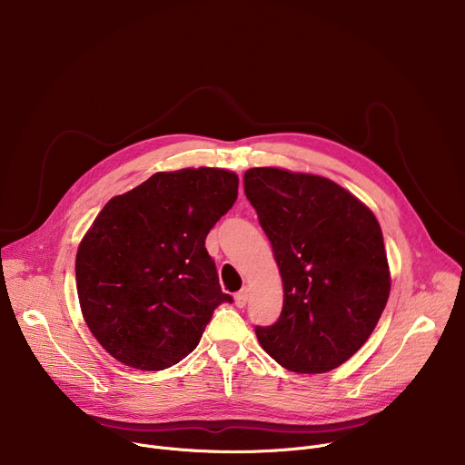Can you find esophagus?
<instances>
[{"label": "esophagus", "instance_id": "34e87169", "mask_svg": "<svg viewBox=\"0 0 465 465\" xmlns=\"http://www.w3.org/2000/svg\"><path fill=\"white\" fill-rule=\"evenodd\" d=\"M233 298H235V305H237L239 309H242V307L246 305V302H248V291L242 289V291H239Z\"/></svg>", "mask_w": 465, "mask_h": 465}]
</instances>
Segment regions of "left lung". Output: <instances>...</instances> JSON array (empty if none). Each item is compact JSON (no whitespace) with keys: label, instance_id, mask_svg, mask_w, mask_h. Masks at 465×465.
<instances>
[{"label":"left lung","instance_id":"1","mask_svg":"<svg viewBox=\"0 0 465 465\" xmlns=\"http://www.w3.org/2000/svg\"><path fill=\"white\" fill-rule=\"evenodd\" d=\"M244 194L283 280L276 323L255 325L261 348L296 373H325L357 353L390 294L375 215L339 183L276 167L244 173Z\"/></svg>","mask_w":465,"mask_h":465}]
</instances>
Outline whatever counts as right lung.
<instances>
[{
  "mask_svg": "<svg viewBox=\"0 0 465 465\" xmlns=\"http://www.w3.org/2000/svg\"><path fill=\"white\" fill-rule=\"evenodd\" d=\"M237 187L224 169L156 173L101 210L79 246L75 278L84 320L114 359L165 370L198 346L213 311L233 302L206 237Z\"/></svg>",
  "mask_w": 465,
  "mask_h": 465,
  "instance_id": "1",
  "label": "right lung"
}]
</instances>
